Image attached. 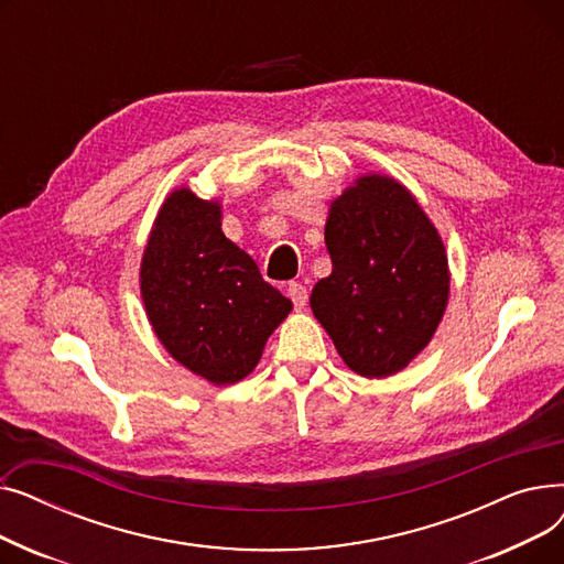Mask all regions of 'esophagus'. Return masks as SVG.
I'll list each match as a JSON object with an SVG mask.
<instances>
[{
  "label": "esophagus",
  "mask_w": 564,
  "mask_h": 564,
  "mask_svg": "<svg viewBox=\"0 0 564 564\" xmlns=\"http://www.w3.org/2000/svg\"><path fill=\"white\" fill-rule=\"evenodd\" d=\"M285 292H288V297L292 300L294 308H297V311H302V308L306 306V300H308V292H306V288H304L302 283H288Z\"/></svg>",
  "instance_id": "34e87169"
}]
</instances>
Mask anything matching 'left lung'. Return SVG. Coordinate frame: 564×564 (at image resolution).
<instances>
[{
    "mask_svg": "<svg viewBox=\"0 0 564 564\" xmlns=\"http://www.w3.org/2000/svg\"><path fill=\"white\" fill-rule=\"evenodd\" d=\"M324 242L334 270L311 292L315 319L357 375L404 370L448 306V253L436 226L395 177L364 173L332 200Z\"/></svg>",
    "mask_w": 564,
    "mask_h": 564,
    "instance_id": "obj_1",
    "label": "left lung"
}]
</instances>
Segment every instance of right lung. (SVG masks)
Instances as JSON below:
<instances>
[{
  "label": "right lung",
  "instance_id": "obj_1",
  "mask_svg": "<svg viewBox=\"0 0 564 564\" xmlns=\"http://www.w3.org/2000/svg\"><path fill=\"white\" fill-rule=\"evenodd\" d=\"M145 317L171 357L215 387L245 379L292 302L221 230V203L173 189L141 256Z\"/></svg>",
  "mask_w": 564,
  "mask_h": 564
}]
</instances>
